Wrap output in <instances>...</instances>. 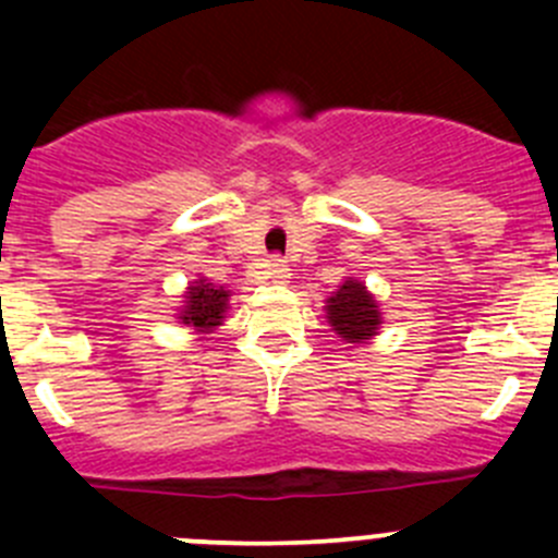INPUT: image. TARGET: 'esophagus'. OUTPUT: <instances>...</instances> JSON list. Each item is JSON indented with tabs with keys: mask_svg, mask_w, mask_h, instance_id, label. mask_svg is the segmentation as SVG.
Returning a JSON list of instances; mask_svg holds the SVG:
<instances>
[{
	"mask_svg": "<svg viewBox=\"0 0 558 558\" xmlns=\"http://www.w3.org/2000/svg\"><path fill=\"white\" fill-rule=\"evenodd\" d=\"M264 272H267V278H272L275 283H286V280L291 278L289 264H286L283 258H278V256H272V258H267V262H264Z\"/></svg>",
	"mask_w": 558,
	"mask_h": 558,
	"instance_id": "1",
	"label": "esophagus"
}]
</instances>
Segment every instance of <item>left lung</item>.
I'll use <instances>...</instances> for the list:
<instances>
[{"instance_id": "left-lung-1", "label": "left lung", "mask_w": 558, "mask_h": 558, "mask_svg": "<svg viewBox=\"0 0 558 558\" xmlns=\"http://www.w3.org/2000/svg\"><path fill=\"white\" fill-rule=\"evenodd\" d=\"M326 318L331 329L345 342H367L378 335L380 311L375 296L369 294L362 280L348 278L335 294L326 300Z\"/></svg>"}]
</instances>
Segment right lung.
<instances>
[{
	"mask_svg": "<svg viewBox=\"0 0 558 558\" xmlns=\"http://www.w3.org/2000/svg\"><path fill=\"white\" fill-rule=\"evenodd\" d=\"M183 296L185 302L178 313L180 324L191 326L199 335H210L216 326H221L223 313L229 311V296L232 294L223 286L207 283V278H199L189 286V291Z\"/></svg>",
	"mask_w": 558,
	"mask_h": 558,
	"instance_id": "obj_1",
	"label": "right lung"
}]
</instances>
